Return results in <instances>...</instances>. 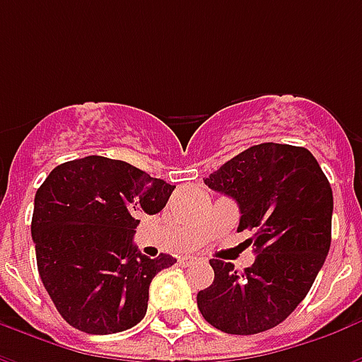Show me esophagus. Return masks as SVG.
<instances>
[{
    "instance_id": "34e87169",
    "label": "esophagus",
    "mask_w": 362,
    "mask_h": 362,
    "mask_svg": "<svg viewBox=\"0 0 362 362\" xmlns=\"http://www.w3.org/2000/svg\"><path fill=\"white\" fill-rule=\"evenodd\" d=\"M194 262H197L196 256H184V258H180V266H189Z\"/></svg>"
}]
</instances>
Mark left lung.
Instances as JSON below:
<instances>
[{
    "instance_id": "1",
    "label": "left lung",
    "mask_w": 362,
    "mask_h": 362,
    "mask_svg": "<svg viewBox=\"0 0 362 362\" xmlns=\"http://www.w3.org/2000/svg\"><path fill=\"white\" fill-rule=\"evenodd\" d=\"M205 184L233 197L238 230L258 254L238 273L211 259L215 279L197 293V308L225 334L272 329L300 304L326 262L332 244L334 194L318 160L304 147L259 143L209 174Z\"/></svg>"
}]
</instances>
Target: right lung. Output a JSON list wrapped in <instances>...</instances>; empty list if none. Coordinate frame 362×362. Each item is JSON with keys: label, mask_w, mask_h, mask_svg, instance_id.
<instances>
[{"label": "right lung", "mask_w": 362, "mask_h": 362, "mask_svg": "<svg viewBox=\"0 0 362 362\" xmlns=\"http://www.w3.org/2000/svg\"><path fill=\"white\" fill-rule=\"evenodd\" d=\"M174 186L124 160L90 155L56 166L35 196L33 243L52 303L85 334L124 332L147 312L149 285L176 258L135 248L139 215H155Z\"/></svg>", "instance_id": "right-lung-1"}]
</instances>
